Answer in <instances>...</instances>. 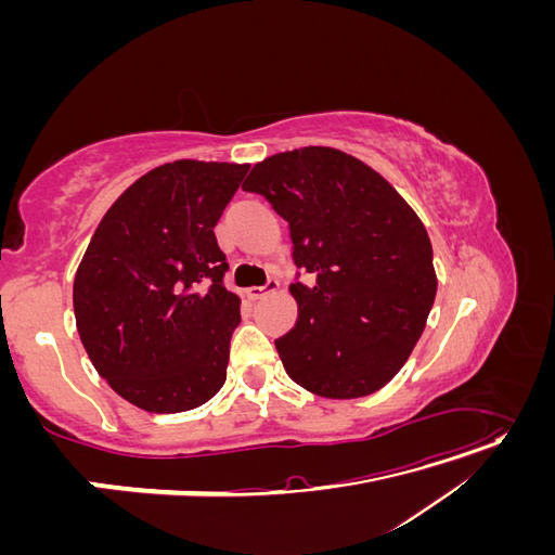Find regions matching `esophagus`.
Instances as JSON below:
<instances>
[{"instance_id": "1", "label": "esophagus", "mask_w": 555, "mask_h": 555, "mask_svg": "<svg viewBox=\"0 0 555 555\" xmlns=\"http://www.w3.org/2000/svg\"><path fill=\"white\" fill-rule=\"evenodd\" d=\"M278 289H280V282H278L275 278H268L263 287H251V289L247 292V296H249L251 300H261V298H266L268 294H273V292H278Z\"/></svg>"}]
</instances>
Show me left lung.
I'll use <instances>...</instances> for the list:
<instances>
[{
  "mask_svg": "<svg viewBox=\"0 0 555 555\" xmlns=\"http://www.w3.org/2000/svg\"><path fill=\"white\" fill-rule=\"evenodd\" d=\"M245 192L289 224L296 326L275 340L287 375L324 398H361L391 382L422 338L438 278L416 212L389 182L333 147L257 164Z\"/></svg>",
  "mask_w": 555,
  "mask_h": 555,
  "instance_id": "1",
  "label": "left lung"
}]
</instances>
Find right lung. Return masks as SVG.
I'll return each mask as SVG.
<instances>
[{"label": "right lung", "mask_w": 555, "mask_h": 555, "mask_svg": "<svg viewBox=\"0 0 555 555\" xmlns=\"http://www.w3.org/2000/svg\"><path fill=\"white\" fill-rule=\"evenodd\" d=\"M249 166H157L99 222L74 280L80 343L111 389L147 412L204 405L227 379L241 300L215 224Z\"/></svg>", "instance_id": "add662e5"}]
</instances>
